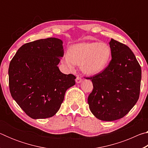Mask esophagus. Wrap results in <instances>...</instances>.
Here are the masks:
<instances>
[{
  "label": "esophagus",
  "instance_id": "1",
  "mask_svg": "<svg viewBox=\"0 0 148 148\" xmlns=\"http://www.w3.org/2000/svg\"><path fill=\"white\" fill-rule=\"evenodd\" d=\"M82 81V78L81 77H79V76H77L76 77V82L77 84H79V83H80V82H81Z\"/></svg>",
  "mask_w": 148,
  "mask_h": 148
}]
</instances>
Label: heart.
I'll return each instance as SVG.
<instances>
[{
    "label": "heart",
    "instance_id": "1",
    "mask_svg": "<svg viewBox=\"0 0 148 148\" xmlns=\"http://www.w3.org/2000/svg\"><path fill=\"white\" fill-rule=\"evenodd\" d=\"M110 56V48L105 43H81L74 45L69 53L64 54L62 62L69 69L81 64L82 71L88 74L101 72L106 66Z\"/></svg>",
    "mask_w": 148,
    "mask_h": 148
}]
</instances>
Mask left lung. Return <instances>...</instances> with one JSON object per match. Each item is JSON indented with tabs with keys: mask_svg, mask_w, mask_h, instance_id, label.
I'll list each match as a JSON object with an SVG mask.
<instances>
[{
	"mask_svg": "<svg viewBox=\"0 0 148 148\" xmlns=\"http://www.w3.org/2000/svg\"><path fill=\"white\" fill-rule=\"evenodd\" d=\"M112 59L103 71L87 77L92 91L88 97L89 109L102 121L121 119L139 98L141 66L129 47L113 38L110 42Z\"/></svg>",
	"mask_w": 148,
	"mask_h": 148,
	"instance_id": "obj_1",
	"label": "left lung"
}]
</instances>
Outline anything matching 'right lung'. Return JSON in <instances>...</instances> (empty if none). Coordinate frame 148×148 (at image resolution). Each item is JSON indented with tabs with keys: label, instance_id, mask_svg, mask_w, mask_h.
<instances>
[{
	"label": "right lung",
	"instance_id": "add662e5",
	"mask_svg": "<svg viewBox=\"0 0 148 148\" xmlns=\"http://www.w3.org/2000/svg\"><path fill=\"white\" fill-rule=\"evenodd\" d=\"M63 55L61 40L47 38L25 44L11 60L10 91L32 119L53 116L66 90L75 85L76 76L62 73L57 66Z\"/></svg>",
	"mask_w": 148,
	"mask_h": 148
}]
</instances>
